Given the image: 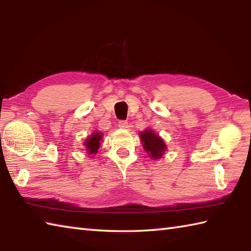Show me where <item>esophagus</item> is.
Listing matches in <instances>:
<instances>
[{"label": "esophagus", "mask_w": 251, "mask_h": 251, "mask_svg": "<svg viewBox=\"0 0 251 251\" xmlns=\"http://www.w3.org/2000/svg\"><path fill=\"white\" fill-rule=\"evenodd\" d=\"M119 127H120V128H123V129L128 128V122H127V121H120L119 122Z\"/></svg>", "instance_id": "esophagus-1"}]
</instances>
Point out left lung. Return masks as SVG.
Here are the masks:
<instances>
[{"instance_id": "8db88e82", "label": "left lung", "mask_w": 251, "mask_h": 251, "mask_svg": "<svg viewBox=\"0 0 251 251\" xmlns=\"http://www.w3.org/2000/svg\"><path fill=\"white\" fill-rule=\"evenodd\" d=\"M140 139L143 143V149L150 157L153 159H158L164 155L167 147L162 138L153 130L146 129L145 131L140 132Z\"/></svg>"}]
</instances>
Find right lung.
<instances>
[{"label": "right lung", "instance_id": "obj_1", "mask_svg": "<svg viewBox=\"0 0 251 251\" xmlns=\"http://www.w3.org/2000/svg\"><path fill=\"white\" fill-rule=\"evenodd\" d=\"M102 139V134L101 132H93V135L89 138H87V140L84 142V146L87 149V153L89 155H93V154H96L98 151V149L100 147V141Z\"/></svg>", "mask_w": 251, "mask_h": 251}]
</instances>
